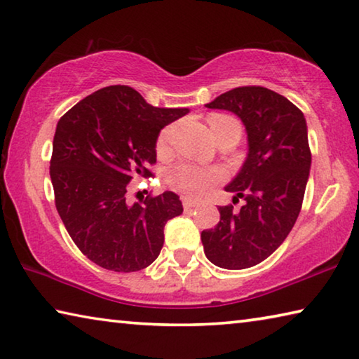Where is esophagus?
I'll use <instances>...</instances> for the list:
<instances>
[{"mask_svg": "<svg viewBox=\"0 0 359 359\" xmlns=\"http://www.w3.org/2000/svg\"><path fill=\"white\" fill-rule=\"evenodd\" d=\"M184 208L185 209H191V208H196V205H199V203L198 201H193V199H190V198H184Z\"/></svg>", "mask_w": 359, "mask_h": 359, "instance_id": "esophagus-1", "label": "esophagus"}]
</instances>
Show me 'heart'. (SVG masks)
Returning a JSON list of instances; mask_svg holds the SVG:
<instances>
[{"instance_id": "b5f03b06", "label": "heart", "mask_w": 359, "mask_h": 359, "mask_svg": "<svg viewBox=\"0 0 359 359\" xmlns=\"http://www.w3.org/2000/svg\"><path fill=\"white\" fill-rule=\"evenodd\" d=\"M210 130L214 136H218L222 131L228 128H236L241 131V123L234 117L224 114H214L209 118ZM172 126H166L165 130L160 133L156 139V151L160 155H165L169 150L172 139ZM224 177L223 171L220 169H209L201 168L191 163H177L168 169L166 172V184L172 188V190L179 191L185 196L190 198H201L208 193L212 187L222 182Z\"/></svg>"}]
</instances>
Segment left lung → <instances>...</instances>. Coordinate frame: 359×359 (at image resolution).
<instances>
[{"instance_id":"left-lung-1","label":"left lung","mask_w":359,"mask_h":359,"mask_svg":"<svg viewBox=\"0 0 359 359\" xmlns=\"http://www.w3.org/2000/svg\"><path fill=\"white\" fill-rule=\"evenodd\" d=\"M234 112L245 125L248 155L224 188L236 212L220 205V222L201 233L204 253L223 269H245L264 261L287 239L301 212L312 154L304 114L285 96L248 85L229 90L205 104Z\"/></svg>"}]
</instances>
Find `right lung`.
Instances as JSON below:
<instances>
[{
    "mask_svg": "<svg viewBox=\"0 0 359 359\" xmlns=\"http://www.w3.org/2000/svg\"><path fill=\"white\" fill-rule=\"evenodd\" d=\"M188 109L154 107L128 85L88 95L58 120L50 158L55 205L85 257L115 272H136L156 259L165 224L184 212L179 196L149 194L130 205V182L151 177L163 126Z\"/></svg>",
    "mask_w": 359,
    "mask_h": 359,
    "instance_id": "obj_1",
    "label": "right lung"
}]
</instances>
